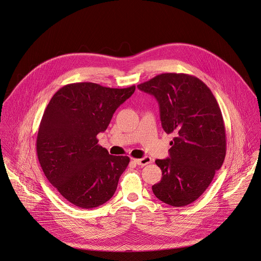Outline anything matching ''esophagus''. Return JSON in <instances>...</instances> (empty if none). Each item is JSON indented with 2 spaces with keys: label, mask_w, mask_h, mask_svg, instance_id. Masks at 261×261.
Segmentation results:
<instances>
[{
  "label": "esophagus",
  "mask_w": 261,
  "mask_h": 261,
  "mask_svg": "<svg viewBox=\"0 0 261 261\" xmlns=\"http://www.w3.org/2000/svg\"><path fill=\"white\" fill-rule=\"evenodd\" d=\"M134 162L136 164H138L139 166H145L147 164H150L152 162L151 158L150 157H144V158H141V159H133Z\"/></svg>",
  "instance_id": "34e87169"
}]
</instances>
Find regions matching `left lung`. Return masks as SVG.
Instances as JSON below:
<instances>
[{"label": "left lung", "mask_w": 261, "mask_h": 261, "mask_svg": "<svg viewBox=\"0 0 261 261\" xmlns=\"http://www.w3.org/2000/svg\"><path fill=\"white\" fill-rule=\"evenodd\" d=\"M160 108L163 130L174 134L170 157L157 159L161 181L152 186L162 202L183 207L197 200L226 155L225 126L211 90L188 74L164 73L139 84Z\"/></svg>", "instance_id": "1"}]
</instances>
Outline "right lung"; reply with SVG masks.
Instances as JSON below:
<instances>
[{
	"mask_svg": "<svg viewBox=\"0 0 261 261\" xmlns=\"http://www.w3.org/2000/svg\"><path fill=\"white\" fill-rule=\"evenodd\" d=\"M135 86L117 89L82 82L65 85L42 117L37 155L49 182L68 201L83 209L107 202L115 193L128 156L110 155L98 144L117 108Z\"/></svg>",
	"mask_w": 261,
	"mask_h": 261,
	"instance_id": "add662e5",
	"label": "right lung"
}]
</instances>
